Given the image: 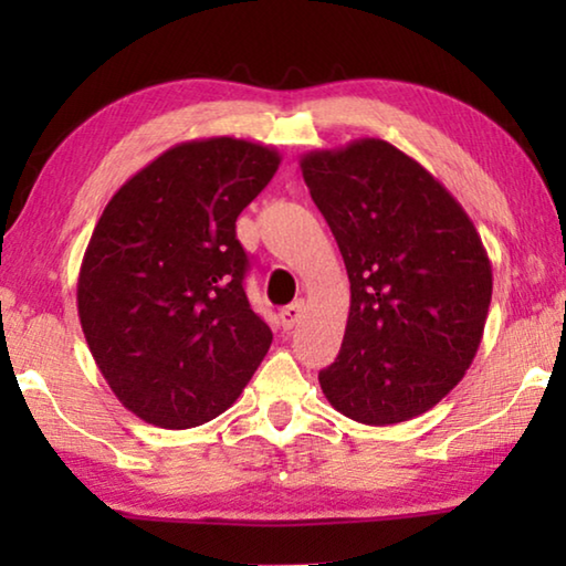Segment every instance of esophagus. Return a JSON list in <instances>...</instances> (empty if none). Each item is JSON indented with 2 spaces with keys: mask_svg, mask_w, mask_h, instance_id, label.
<instances>
[{
  "mask_svg": "<svg viewBox=\"0 0 566 566\" xmlns=\"http://www.w3.org/2000/svg\"><path fill=\"white\" fill-rule=\"evenodd\" d=\"M302 314H304V300H300V302H294V304H290V306H284V310L280 312L282 327H284V329H292V327H294V324L302 319Z\"/></svg>",
  "mask_w": 566,
  "mask_h": 566,
  "instance_id": "34e87169",
  "label": "esophagus"
}]
</instances>
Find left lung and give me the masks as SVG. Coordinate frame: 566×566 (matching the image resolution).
Instances as JSON below:
<instances>
[{"label":"left lung","instance_id":"left-lung-1","mask_svg":"<svg viewBox=\"0 0 566 566\" xmlns=\"http://www.w3.org/2000/svg\"><path fill=\"white\" fill-rule=\"evenodd\" d=\"M302 177L349 274L352 304L329 405L361 424L424 415L472 364L492 302V264L462 205L385 139L304 155Z\"/></svg>","mask_w":566,"mask_h":566}]
</instances>
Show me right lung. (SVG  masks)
<instances>
[{"mask_svg": "<svg viewBox=\"0 0 566 566\" xmlns=\"http://www.w3.org/2000/svg\"><path fill=\"white\" fill-rule=\"evenodd\" d=\"M280 161L247 139L181 142L124 181L94 227L76 282L82 332L114 395L149 424L219 417L270 349L234 222Z\"/></svg>", "mask_w": 566, "mask_h": 566, "instance_id": "obj_1", "label": "right lung"}]
</instances>
